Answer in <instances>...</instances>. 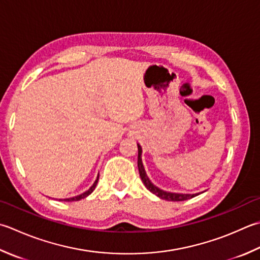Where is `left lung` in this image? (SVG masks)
I'll use <instances>...</instances> for the list:
<instances>
[{
	"label": "left lung",
	"mask_w": 260,
	"mask_h": 260,
	"mask_svg": "<svg viewBox=\"0 0 260 260\" xmlns=\"http://www.w3.org/2000/svg\"><path fill=\"white\" fill-rule=\"evenodd\" d=\"M137 149H139V156H137V167H139V172L141 176V179L143 181V184L145 185V187L149 189L151 192H153L154 195H156L157 197H160L161 200H166V201H171V202H182V201H187L190 200V198L195 197L198 194H178V192H170V191H166L162 190L160 188H157L156 186H154L152 184L151 180L149 179V177L146 176V172L144 170L143 164H142V147L140 144H137Z\"/></svg>",
	"instance_id": "left-lung-1"
}]
</instances>
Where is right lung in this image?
Instances as JSON below:
<instances>
[{
  "label": "right lung",
  "instance_id": "right-lung-1",
  "mask_svg": "<svg viewBox=\"0 0 260 260\" xmlns=\"http://www.w3.org/2000/svg\"><path fill=\"white\" fill-rule=\"evenodd\" d=\"M98 180H99V175H98V177H96V179H95V181L93 182V185L91 186L88 190L84 191L83 194L78 195V196H75V197H71V198H65V200H63V201H66V202H74V201H80V200H82V198H85L86 196H89V195L91 194V192H92V191L94 190V188H95L96 184H98Z\"/></svg>",
  "mask_w": 260,
  "mask_h": 260
}]
</instances>
